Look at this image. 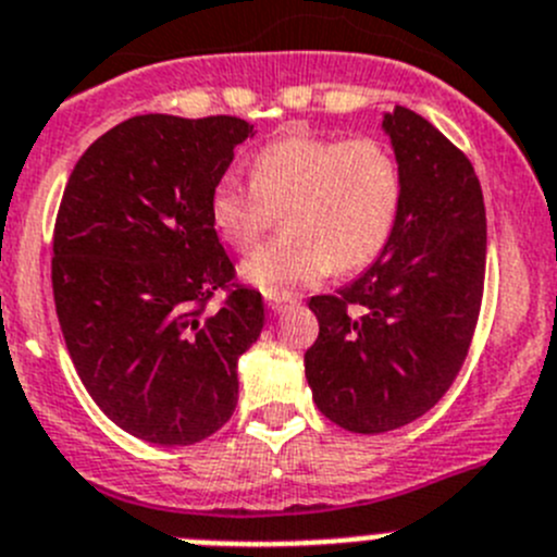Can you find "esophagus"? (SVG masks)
Masks as SVG:
<instances>
[{"label": "esophagus", "mask_w": 557, "mask_h": 557, "mask_svg": "<svg viewBox=\"0 0 557 557\" xmlns=\"http://www.w3.org/2000/svg\"><path fill=\"white\" fill-rule=\"evenodd\" d=\"M267 305L272 313H283L285 308H290V305H294V299H290V296H269Z\"/></svg>", "instance_id": "34e87169"}]
</instances>
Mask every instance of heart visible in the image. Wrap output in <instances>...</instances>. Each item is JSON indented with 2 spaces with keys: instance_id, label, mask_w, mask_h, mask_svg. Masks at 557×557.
I'll return each instance as SVG.
<instances>
[{
  "instance_id": "1",
  "label": "heart",
  "mask_w": 557,
  "mask_h": 557,
  "mask_svg": "<svg viewBox=\"0 0 557 557\" xmlns=\"http://www.w3.org/2000/svg\"><path fill=\"white\" fill-rule=\"evenodd\" d=\"M283 208V231L242 263V280L267 296H290L337 272L368 267L401 211V168L373 137L285 134L252 159V181L222 175L208 220L233 249H249Z\"/></svg>"
}]
</instances>
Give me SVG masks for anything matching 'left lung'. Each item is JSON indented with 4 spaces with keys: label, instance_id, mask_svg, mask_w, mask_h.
<instances>
[{
    "label": "left lung",
    "instance_id": "obj_1",
    "mask_svg": "<svg viewBox=\"0 0 557 557\" xmlns=\"http://www.w3.org/2000/svg\"><path fill=\"white\" fill-rule=\"evenodd\" d=\"M401 168V211L376 261L337 294L313 296L305 351L313 401L355 434L429 412L470 349L486 272V208L470 159L407 107L382 114Z\"/></svg>",
    "mask_w": 557,
    "mask_h": 557
}]
</instances>
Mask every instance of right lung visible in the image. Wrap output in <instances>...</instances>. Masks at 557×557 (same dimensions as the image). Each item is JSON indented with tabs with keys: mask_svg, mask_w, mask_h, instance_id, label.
<instances>
[{
	"mask_svg": "<svg viewBox=\"0 0 557 557\" xmlns=\"http://www.w3.org/2000/svg\"><path fill=\"white\" fill-rule=\"evenodd\" d=\"M242 117L139 114L76 161L54 225L57 319L92 401L145 443L195 445L231 420L238 357L263 330L258 290L234 285L208 197ZM216 289L223 308L202 317Z\"/></svg>",
	"mask_w": 557,
	"mask_h": 557,
	"instance_id": "1",
	"label": "right lung"
}]
</instances>
